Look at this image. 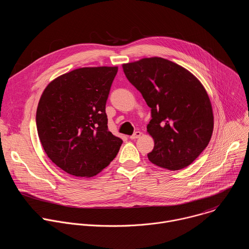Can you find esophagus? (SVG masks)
I'll use <instances>...</instances> for the list:
<instances>
[{
    "label": "esophagus",
    "instance_id": "obj_1",
    "mask_svg": "<svg viewBox=\"0 0 249 249\" xmlns=\"http://www.w3.org/2000/svg\"><path fill=\"white\" fill-rule=\"evenodd\" d=\"M142 136V132H140V131H136L131 137H130V139L131 140H136V139H138V138H140Z\"/></svg>",
    "mask_w": 249,
    "mask_h": 249
}]
</instances>
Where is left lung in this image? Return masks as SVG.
<instances>
[{
  "label": "left lung",
  "instance_id": "left-lung-1",
  "mask_svg": "<svg viewBox=\"0 0 249 249\" xmlns=\"http://www.w3.org/2000/svg\"><path fill=\"white\" fill-rule=\"evenodd\" d=\"M131 84L151 108L147 133L150 162L168 170L192 164L208 145L214 126L212 106L199 80L181 65L146 57L122 65Z\"/></svg>",
  "mask_w": 249,
  "mask_h": 249
}]
</instances>
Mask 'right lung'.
<instances>
[{"instance_id": "add662e5", "label": "right lung", "mask_w": 249, "mask_h": 249, "mask_svg": "<svg viewBox=\"0 0 249 249\" xmlns=\"http://www.w3.org/2000/svg\"><path fill=\"white\" fill-rule=\"evenodd\" d=\"M117 66L83 67L44 90L36 112L40 142L57 167L76 177L99 174L123 141L108 131L106 105Z\"/></svg>"}]
</instances>
